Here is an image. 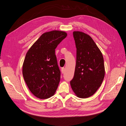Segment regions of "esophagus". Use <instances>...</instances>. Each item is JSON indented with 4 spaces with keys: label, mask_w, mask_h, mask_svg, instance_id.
<instances>
[{
    "label": "esophagus",
    "mask_w": 126,
    "mask_h": 126,
    "mask_svg": "<svg viewBox=\"0 0 126 126\" xmlns=\"http://www.w3.org/2000/svg\"><path fill=\"white\" fill-rule=\"evenodd\" d=\"M62 72L63 74L64 72V68H62Z\"/></svg>",
    "instance_id": "1"
}]
</instances>
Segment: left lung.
Wrapping results in <instances>:
<instances>
[{
	"instance_id": "left-lung-1",
	"label": "left lung",
	"mask_w": 126,
	"mask_h": 126,
	"mask_svg": "<svg viewBox=\"0 0 126 126\" xmlns=\"http://www.w3.org/2000/svg\"><path fill=\"white\" fill-rule=\"evenodd\" d=\"M77 48L76 64L71 88L80 98H88L96 92L104 80V60L100 49L89 35L73 32Z\"/></svg>"
}]
</instances>
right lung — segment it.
Instances as JSON below:
<instances>
[{
	"mask_svg": "<svg viewBox=\"0 0 126 126\" xmlns=\"http://www.w3.org/2000/svg\"><path fill=\"white\" fill-rule=\"evenodd\" d=\"M59 30L42 34L26 55L22 75L27 86L36 97L45 99L56 93L60 80L55 49L67 37Z\"/></svg>",
	"mask_w": 126,
	"mask_h": 126,
	"instance_id": "obj_1",
	"label": "right lung"
}]
</instances>
